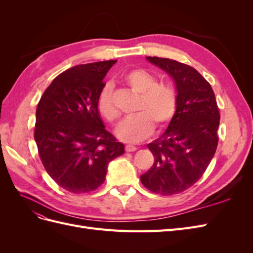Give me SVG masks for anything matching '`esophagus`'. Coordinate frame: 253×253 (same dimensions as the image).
Here are the masks:
<instances>
[{
	"mask_svg": "<svg viewBox=\"0 0 253 253\" xmlns=\"http://www.w3.org/2000/svg\"><path fill=\"white\" fill-rule=\"evenodd\" d=\"M125 150L126 152H134L137 150V148L135 147V145H132V144H126L125 147Z\"/></svg>",
	"mask_w": 253,
	"mask_h": 253,
	"instance_id": "obj_1",
	"label": "esophagus"
}]
</instances>
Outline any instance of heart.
<instances>
[{
	"mask_svg": "<svg viewBox=\"0 0 253 253\" xmlns=\"http://www.w3.org/2000/svg\"><path fill=\"white\" fill-rule=\"evenodd\" d=\"M126 85L139 95L134 117L125 120L117 128V136L122 141L140 142L154 131L163 129L170 124L177 110V94L166 83H157V78L150 72L136 68L124 77ZM97 109L101 116L111 124L119 118V111L114 103L113 89L105 85L97 99Z\"/></svg>",
	"mask_w": 253,
	"mask_h": 253,
	"instance_id": "obj_1",
	"label": "heart"
}]
</instances>
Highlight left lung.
<instances>
[{
	"mask_svg": "<svg viewBox=\"0 0 253 253\" xmlns=\"http://www.w3.org/2000/svg\"><path fill=\"white\" fill-rule=\"evenodd\" d=\"M147 59L173 78L177 110L166 132L148 144L155 159L140 180L153 193L178 194L202 177L215 154L220 115L210 83L195 68L167 58Z\"/></svg>",
	"mask_w": 253,
	"mask_h": 253,
	"instance_id": "left-lung-1",
	"label": "left lung"
}]
</instances>
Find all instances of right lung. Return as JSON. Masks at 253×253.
<instances>
[{
  "mask_svg": "<svg viewBox=\"0 0 253 253\" xmlns=\"http://www.w3.org/2000/svg\"><path fill=\"white\" fill-rule=\"evenodd\" d=\"M117 60L76 65L45 89L36 111L35 140L41 162L58 186L75 194L100 187L124 144L104 128L97 99Z\"/></svg>",
  "mask_w": 253,
  "mask_h": 253,
  "instance_id": "1",
  "label": "right lung"
}]
</instances>
